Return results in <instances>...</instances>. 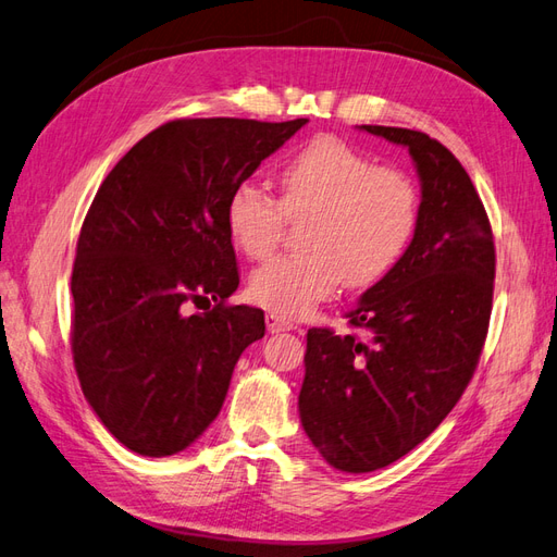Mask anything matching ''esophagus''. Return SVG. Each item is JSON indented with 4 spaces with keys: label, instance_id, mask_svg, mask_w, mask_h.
Returning <instances> with one entry per match:
<instances>
[{
    "label": "esophagus",
    "instance_id": "esophagus-1",
    "mask_svg": "<svg viewBox=\"0 0 557 557\" xmlns=\"http://www.w3.org/2000/svg\"><path fill=\"white\" fill-rule=\"evenodd\" d=\"M267 330L269 333H285V330H293L295 327V323L290 321V319H285V315H281V313H267Z\"/></svg>",
    "mask_w": 557,
    "mask_h": 557
}]
</instances>
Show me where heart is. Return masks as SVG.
I'll return each instance as SVG.
<instances>
[{
    "mask_svg": "<svg viewBox=\"0 0 557 557\" xmlns=\"http://www.w3.org/2000/svg\"><path fill=\"white\" fill-rule=\"evenodd\" d=\"M281 199L255 183L236 185L227 199V230L250 260L272 255L285 218L299 224L302 250L281 255L250 276V297L281 315H305L347 281L368 288L408 250L419 191L410 175L380 169L337 135H319L278 171Z\"/></svg>",
    "mask_w": 557,
    "mask_h": 557,
    "instance_id": "obj_1",
    "label": "heart"
}]
</instances>
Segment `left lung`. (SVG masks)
I'll return each instance as SVG.
<instances>
[{
  "label": "left lung",
  "mask_w": 557,
  "mask_h": 557,
  "mask_svg": "<svg viewBox=\"0 0 557 557\" xmlns=\"http://www.w3.org/2000/svg\"><path fill=\"white\" fill-rule=\"evenodd\" d=\"M360 128L408 147L422 203L408 250L347 313L358 335L307 333L299 419L347 473L408 455L455 408L487 337L497 264L485 206L445 145L422 131Z\"/></svg>",
  "instance_id": "obj_1"
}]
</instances>
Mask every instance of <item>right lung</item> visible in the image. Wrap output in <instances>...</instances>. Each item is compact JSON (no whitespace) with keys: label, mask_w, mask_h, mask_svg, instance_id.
Returning <instances> with one entry per match:
<instances>
[{"label":"right lung","mask_w":557,"mask_h":557,"mask_svg":"<svg viewBox=\"0 0 557 557\" xmlns=\"http://www.w3.org/2000/svg\"><path fill=\"white\" fill-rule=\"evenodd\" d=\"M307 124L175 119L102 180L72 267V358L114 438L143 457L189 447L218 417L264 311L227 299L238 267L227 199ZM216 307L189 314L187 304Z\"/></svg>","instance_id":"right-lung-1"}]
</instances>
